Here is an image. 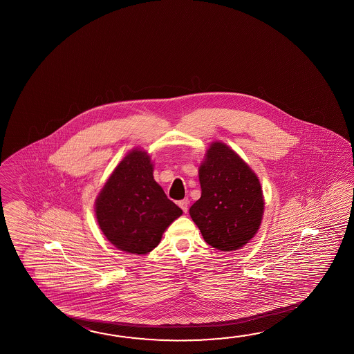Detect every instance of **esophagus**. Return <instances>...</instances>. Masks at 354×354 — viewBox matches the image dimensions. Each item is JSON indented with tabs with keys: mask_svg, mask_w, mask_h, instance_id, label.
<instances>
[{
	"mask_svg": "<svg viewBox=\"0 0 354 354\" xmlns=\"http://www.w3.org/2000/svg\"><path fill=\"white\" fill-rule=\"evenodd\" d=\"M178 205L180 206V209H183L184 212H187V209H189V198H184V200H180Z\"/></svg>",
	"mask_w": 354,
	"mask_h": 354,
	"instance_id": "esophagus-1",
	"label": "esophagus"
}]
</instances>
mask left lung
<instances>
[{
	"label": "left lung",
	"mask_w": 354,
	"mask_h": 354,
	"mask_svg": "<svg viewBox=\"0 0 354 354\" xmlns=\"http://www.w3.org/2000/svg\"><path fill=\"white\" fill-rule=\"evenodd\" d=\"M205 157L198 169L201 197L189 212L206 243L223 252L239 250L261 227V183L225 143L214 142Z\"/></svg>",
	"instance_id": "obj_1"
}]
</instances>
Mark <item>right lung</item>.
Masks as SVG:
<instances>
[{
	"mask_svg": "<svg viewBox=\"0 0 354 354\" xmlns=\"http://www.w3.org/2000/svg\"><path fill=\"white\" fill-rule=\"evenodd\" d=\"M96 218L118 250L147 254L183 211L153 178L151 157L133 149L123 158L96 198Z\"/></svg>",
	"mask_w": 354,
	"mask_h": 354,
	"instance_id": "right-lung-1",
	"label": "right lung"
}]
</instances>
